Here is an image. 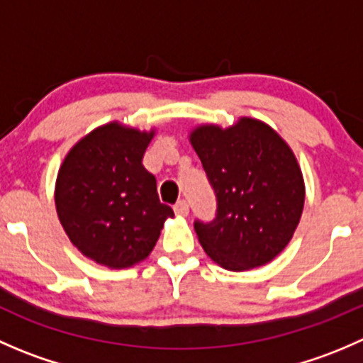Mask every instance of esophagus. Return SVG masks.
I'll return each instance as SVG.
<instances>
[{
  "instance_id": "34e87169",
  "label": "esophagus",
  "mask_w": 363,
  "mask_h": 363,
  "mask_svg": "<svg viewBox=\"0 0 363 363\" xmlns=\"http://www.w3.org/2000/svg\"><path fill=\"white\" fill-rule=\"evenodd\" d=\"M174 211L177 216H188L189 214V203L186 202V200H179V202L174 205Z\"/></svg>"
}]
</instances>
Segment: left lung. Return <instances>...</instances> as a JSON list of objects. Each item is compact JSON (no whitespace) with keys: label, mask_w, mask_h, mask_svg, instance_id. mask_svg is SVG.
Returning <instances> with one entry per match:
<instances>
[{"label":"left lung","mask_w":363,"mask_h":363,"mask_svg":"<svg viewBox=\"0 0 363 363\" xmlns=\"http://www.w3.org/2000/svg\"><path fill=\"white\" fill-rule=\"evenodd\" d=\"M191 144L218 202L212 221H195L205 252L228 270L272 262L294 237L303 208L302 172L291 149L250 117L226 130L196 128Z\"/></svg>","instance_id":"left-lung-1"}]
</instances>
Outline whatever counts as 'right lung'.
<instances>
[{"label":"right lung","instance_id":"obj_1","mask_svg":"<svg viewBox=\"0 0 363 363\" xmlns=\"http://www.w3.org/2000/svg\"><path fill=\"white\" fill-rule=\"evenodd\" d=\"M152 137L155 131L105 124L73 145L60 168L61 225L73 246L101 265L124 269L147 258L163 221L174 216L142 164Z\"/></svg>","mask_w":363,"mask_h":363}]
</instances>
